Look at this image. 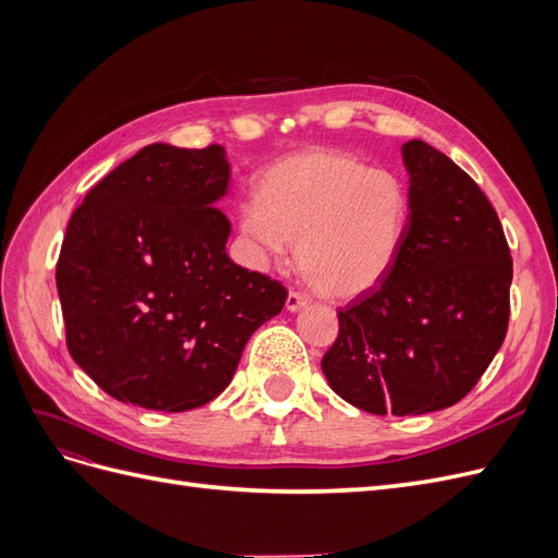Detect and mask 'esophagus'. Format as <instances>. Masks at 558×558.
Listing matches in <instances>:
<instances>
[{
	"label": "esophagus",
	"instance_id": "esophagus-1",
	"mask_svg": "<svg viewBox=\"0 0 558 558\" xmlns=\"http://www.w3.org/2000/svg\"><path fill=\"white\" fill-rule=\"evenodd\" d=\"M305 305H310V295L300 293V291H291L289 298H286V310H289V312H298Z\"/></svg>",
	"mask_w": 558,
	"mask_h": 558
}]
</instances>
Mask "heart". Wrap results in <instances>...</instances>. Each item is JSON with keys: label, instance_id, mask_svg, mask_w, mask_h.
Masks as SVG:
<instances>
[{"label": "heart", "instance_id": "obj_1", "mask_svg": "<svg viewBox=\"0 0 558 558\" xmlns=\"http://www.w3.org/2000/svg\"><path fill=\"white\" fill-rule=\"evenodd\" d=\"M410 226V193L386 167L337 148H305L269 165L240 228L260 260L298 242V267L318 293L359 298L391 272Z\"/></svg>", "mask_w": 558, "mask_h": 558}]
</instances>
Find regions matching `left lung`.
Listing matches in <instances>:
<instances>
[{
    "label": "left lung",
    "instance_id": "1",
    "mask_svg": "<svg viewBox=\"0 0 558 558\" xmlns=\"http://www.w3.org/2000/svg\"><path fill=\"white\" fill-rule=\"evenodd\" d=\"M410 226L388 277L337 312L320 367L369 414L451 408L480 381L510 324L512 256L480 185L430 144H402Z\"/></svg>",
    "mask_w": 558,
    "mask_h": 558
}]
</instances>
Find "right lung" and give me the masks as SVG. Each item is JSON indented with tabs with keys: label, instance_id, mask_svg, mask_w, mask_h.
Listing matches in <instances>:
<instances>
[{
	"label": "right lung",
	"instance_id": "add662e5",
	"mask_svg": "<svg viewBox=\"0 0 558 558\" xmlns=\"http://www.w3.org/2000/svg\"><path fill=\"white\" fill-rule=\"evenodd\" d=\"M228 181L221 144H150L74 209L56 267L66 349L111 398L202 408L283 310L281 281L228 258L230 221L214 207Z\"/></svg>",
	"mask_w": 558,
	"mask_h": 558
}]
</instances>
